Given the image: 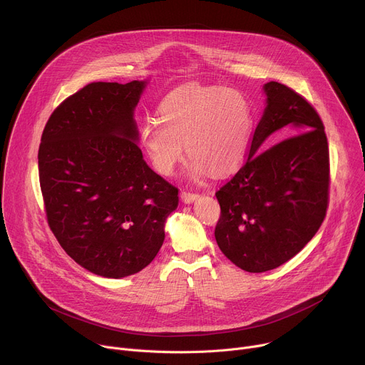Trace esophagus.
Returning <instances> with one entry per match:
<instances>
[{
	"label": "esophagus",
	"instance_id": "obj_1",
	"mask_svg": "<svg viewBox=\"0 0 365 365\" xmlns=\"http://www.w3.org/2000/svg\"><path fill=\"white\" fill-rule=\"evenodd\" d=\"M199 197L197 193H193V192H187V190H182L180 192V199L185 202V203H190L193 200H196Z\"/></svg>",
	"mask_w": 365,
	"mask_h": 365
}]
</instances>
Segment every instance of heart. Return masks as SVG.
Returning a JSON list of instances; mask_svg holds the SVG:
<instances>
[{
    "instance_id": "1",
    "label": "heart",
    "mask_w": 365,
    "mask_h": 365,
    "mask_svg": "<svg viewBox=\"0 0 365 365\" xmlns=\"http://www.w3.org/2000/svg\"><path fill=\"white\" fill-rule=\"evenodd\" d=\"M251 125V108L242 93L190 86L165 98L160 120L143 121L140 141L155 172L163 176H170L182 160L183 144L192 159L189 175L193 179L207 172L225 176L242 165Z\"/></svg>"
}]
</instances>
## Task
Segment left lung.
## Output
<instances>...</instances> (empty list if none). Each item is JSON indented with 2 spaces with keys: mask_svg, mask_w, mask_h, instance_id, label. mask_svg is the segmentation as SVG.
Wrapping results in <instances>:
<instances>
[{
  "mask_svg": "<svg viewBox=\"0 0 365 365\" xmlns=\"http://www.w3.org/2000/svg\"><path fill=\"white\" fill-rule=\"evenodd\" d=\"M264 92L267 107L250 140L248 159L215 193L218 247L250 273L289 262L318 232L329 203V148L319 114L283 83L269 82ZM282 128L299 134L262 150Z\"/></svg>",
  "mask_w": 365,
  "mask_h": 365,
  "instance_id": "left-lung-1",
  "label": "left lung"
}]
</instances>
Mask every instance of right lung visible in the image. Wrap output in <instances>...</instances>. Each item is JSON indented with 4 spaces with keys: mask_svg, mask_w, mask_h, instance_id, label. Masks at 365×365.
I'll use <instances>...</instances> for the list:
<instances>
[{
    "mask_svg": "<svg viewBox=\"0 0 365 365\" xmlns=\"http://www.w3.org/2000/svg\"><path fill=\"white\" fill-rule=\"evenodd\" d=\"M144 86H83L51 113L38 147L51 232L79 266L108 279L153 262L179 203V189L147 166L135 143L133 114Z\"/></svg>",
    "mask_w": 365,
    "mask_h": 365,
    "instance_id": "right-lung-1",
    "label": "right lung"
}]
</instances>
